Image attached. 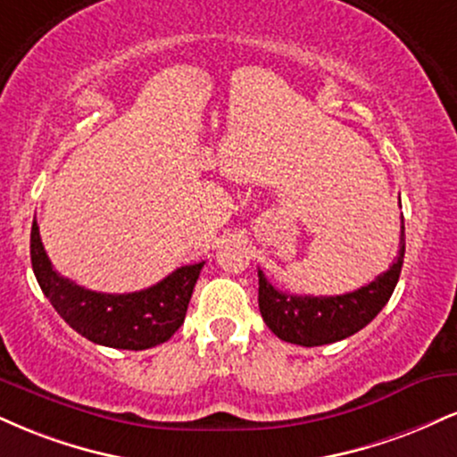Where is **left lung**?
<instances>
[{
  "mask_svg": "<svg viewBox=\"0 0 457 457\" xmlns=\"http://www.w3.org/2000/svg\"><path fill=\"white\" fill-rule=\"evenodd\" d=\"M400 232V251L389 270L372 283L343 295H294L278 291L260 277V312L266 326L278 338L302 347H319L353 337L381 312L392 298L404 262V219Z\"/></svg>",
  "mask_w": 457,
  "mask_h": 457,
  "instance_id": "1",
  "label": "left lung"
}]
</instances>
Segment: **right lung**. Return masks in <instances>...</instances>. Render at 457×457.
Masks as SVG:
<instances>
[{
	"label": "right lung",
	"instance_id": "1",
	"mask_svg": "<svg viewBox=\"0 0 457 457\" xmlns=\"http://www.w3.org/2000/svg\"><path fill=\"white\" fill-rule=\"evenodd\" d=\"M202 266L204 262L176 268L163 281L142 291L100 294L54 270L36 219L31 225V268L42 294L71 329L104 347L142 351L166 343L183 326Z\"/></svg>",
	"mask_w": 457,
	"mask_h": 457
}]
</instances>
